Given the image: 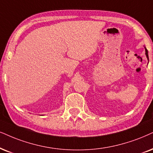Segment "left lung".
Instances as JSON below:
<instances>
[{
    "label": "left lung",
    "instance_id": "obj_1",
    "mask_svg": "<svg viewBox=\"0 0 153 153\" xmlns=\"http://www.w3.org/2000/svg\"><path fill=\"white\" fill-rule=\"evenodd\" d=\"M145 50H146V56L147 57V59H148V60L149 61V58H148V50H147V49L146 47H145Z\"/></svg>",
    "mask_w": 153,
    "mask_h": 153
}]
</instances>
